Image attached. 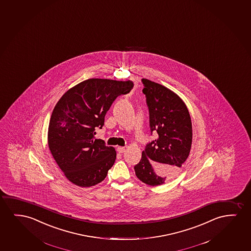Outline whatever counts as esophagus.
Instances as JSON below:
<instances>
[{
    "instance_id": "obj_1",
    "label": "esophagus",
    "mask_w": 251,
    "mask_h": 251,
    "mask_svg": "<svg viewBox=\"0 0 251 251\" xmlns=\"http://www.w3.org/2000/svg\"><path fill=\"white\" fill-rule=\"evenodd\" d=\"M117 151L119 152V153H124V151H125V148L124 147H118L117 148Z\"/></svg>"
}]
</instances>
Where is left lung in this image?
<instances>
[{
  "mask_svg": "<svg viewBox=\"0 0 251 251\" xmlns=\"http://www.w3.org/2000/svg\"><path fill=\"white\" fill-rule=\"evenodd\" d=\"M141 81L151 134L157 132L158 138L147 144L141 161L134 165V172L146 184L161 185L178 172L189 157L192 144L191 118L178 95L149 79Z\"/></svg>",
  "mask_w": 251,
  "mask_h": 251,
  "instance_id": "8db88e82",
  "label": "left lung"
}]
</instances>
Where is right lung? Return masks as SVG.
Wrapping results in <instances>:
<instances>
[{
	"mask_svg": "<svg viewBox=\"0 0 251 251\" xmlns=\"http://www.w3.org/2000/svg\"><path fill=\"white\" fill-rule=\"evenodd\" d=\"M133 87L130 80L86 79L66 92L55 104L49 124V148L74 184L87 188L106 177L117 152L103 140L94 139L95 129L102 128L117 97Z\"/></svg>",
	"mask_w": 251,
	"mask_h": 251,
	"instance_id": "obj_1",
	"label": "right lung"
}]
</instances>
